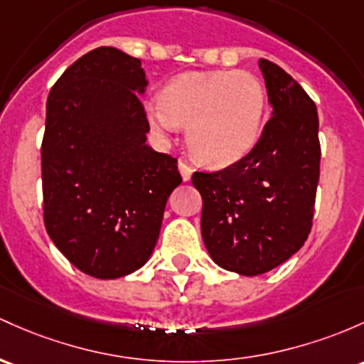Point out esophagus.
Masks as SVG:
<instances>
[{
  "label": "esophagus",
  "instance_id": "obj_1",
  "mask_svg": "<svg viewBox=\"0 0 364 364\" xmlns=\"http://www.w3.org/2000/svg\"><path fill=\"white\" fill-rule=\"evenodd\" d=\"M178 169H179V173H181L183 181H190L191 174H193V169H191L188 164L183 162V161H179V162H178Z\"/></svg>",
  "mask_w": 364,
  "mask_h": 364
}]
</instances>
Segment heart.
Masks as SVG:
<instances>
[{
  "instance_id": "b5f03b06",
  "label": "heart",
  "mask_w": 364,
  "mask_h": 364,
  "mask_svg": "<svg viewBox=\"0 0 364 364\" xmlns=\"http://www.w3.org/2000/svg\"><path fill=\"white\" fill-rule=\"evenodd\" d=\"M266 107V87L250 72H188L164 87L162 98L146 102L145 114L161 134L186 126V143L198 161L230 166L257 145Z\"/></svg>"
}]
</instances>
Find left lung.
Segmentation results:
<instances>
[{
	"mask_svg": "<svg viewBox=\"0 0 364 364\" xmlns=\"http://www.w3.org/2000/svg\"><path fill=\"white\" fill-rule=\"evenodd\" d=\"M259 69L273 112L257 145L226 169L191 176L207 252L243 277L267 273L304 245L321 159L313 100L277 63L261 58Z\"/></svg>",
	"mask_w": 364,
	"mask_h": 364,
	"instance_id": "8db88e82",
	"label": "left lung"
}]
</instances>
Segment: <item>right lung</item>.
<instances>
[{
  "label": "right lung",
  "instance_id": "1",
  "mask_svg": "<svg viewBox=\"0 0 364 364\" xmlns=\"http://www.w3.org/2000/svg\"><path fill=\"white\" fill-rule=\"evenodd\" d=\"M146 86L141 60L102 46L75 60L46 102V231L72 264L100 279L149 261L181 183L178 161L146 143Z\"/></svg>",
  "mask_w": 364,
  "mask_h": 364
}]
</instances>
